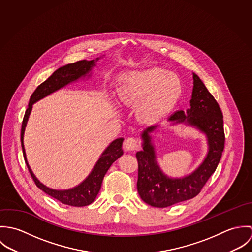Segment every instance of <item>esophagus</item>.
I'll list each match as a JSON object with an SVG mask.
<instances>
[{"instance_id": "1", "label": "esophagus", "mask_w": 252, "mask_h": 252, "mask_svg": "<svg viewBox=\"0 0 252 252\" xmlns=\"http://www.w3.org/2000/svg\"><path fill=\"white\" fill-rule=\"evenodd\" d=\"M124 146H125V148H126L127 150L132 151V150H136V149L139 147V143H138V141H137L136 139H134V138H128V139H126L125 142H124Z\"/></svg>"}]
</instances>
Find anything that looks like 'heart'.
Wrapping results in <instances>:
<instances>
[{"label":"heart","mask_w":252,"mask_h":252,"mask_svg":"<svg viewBox=\"0 0 252 252\" xmlns=\"http://www.w3.org/2000/svg\"><path fill=\"white\" fill-rule=\"evenodd\" d=\"M181 93L182 82L176 73L153 68L125 75L118 95L124 104H141L138 111L142 118L156 120L177 104Z\"/></svg>","instance_id":"obj_1"}]
</instances>
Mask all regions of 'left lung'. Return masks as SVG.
Here are the masks:
<instances>
[{
  "instance_id": "left-lung-1",
  "label": "left lung",
  "mask_w": 252,
  "mask_h": 252,
  "mask_svg": "<svg viewBox=\"0 0 252 252\" xmlns=\"http://www.w3.org/2000/svg\"><path fill=\"white\" fill-rule=\"evenodd\" d=\"M193 80L190 108L186 111H176L169 120L176 123L184 122L205 133L209 151L203 163L191 175L182 179H171L157 164L151 144L149 133L157 126H150L144 130L142 134L143 150L136 154L139 165L137 188L144 203L155 208H167L196 197L216 172L222 156L225 144L222 111L196 73H193Z\"/></svg>"
}]
</instances>
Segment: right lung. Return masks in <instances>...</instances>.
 <instances>
[{"label": "right lung", "instance_id": "1", "mask_svg": "<svg viewBox=\"0 0 252 252\" xmlns=\"http://www.w3.org/2000/svg\"><path fill=\"white\" fill-rule=\"evenodd\" d=\"M98 59L99 58H97L95 61L94 60L77 61L75 63L68 64L56 70L45 81H43L41 84H39L36 87V90L34 91V93L30 98L28 108L25 111V115L22 121L21 145H22L23 155H24V159L27 164L28 170L35 181L36 186L39 189H41L43 192H45L47 195L53 197L54 199L58 200L62 204L69 205L72 207L88 206L95 201L101 189L104 177L107 174L109 167L115 160H117L123 154V150H122L123 139L122 138L116 139L108 145L107 149L103 152V154L99 158L91 174L78 186L69 190H55V189L48 188L45 185H43L41 182H39V180L36 179L32 170L30 169L26 159V153H25L24 144H23V135H24V131H25V127H26L29 115L32 110L33 104H35L36 101L44 98L45 96L51 94L52 92L60 89L61 87H64L70 82L78 79L81 76H85V74H87L91 71L92 67L95 66V63L98 61Z\"/></svg>", "mask_w": 252, "mask_h": 252}]
</instances>
